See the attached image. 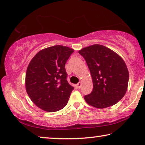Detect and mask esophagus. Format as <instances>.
<instances>
[{"instance_id":"obj_1","label":"esophagus","mask_w":145,"mask_h":145,"mask_svg":"<svg viewBox=\"0 0 145 145\" xmlns=\"http://www.w3.org/2000/svg\"><path fill=\"white\" fill-rule=\"evenodd\" d=\"M77 88H78V89H80V88H81V82H78L77 84Z\"/></svg>"}]
</instances>
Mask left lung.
<instances>
[{"instance_id":"8db88e82","label":"left lung","mask_w":145,"mask_h":145,"mask_svg":"<svg viewBox=\"0 0 145 145\" xmlns=\"http://www.w3.org/2000/svg\"><path fill=\"white\" fill-rule=\"evenodd\" d=\"M91 75L92 92L85 95L88 104L99 109L116 104L125 95L129 73L125 63L113 50L99 44L78 51Z\"/></svg>"}]
</instances>
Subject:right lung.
Masks as SVG:
<instances>
[{
    "mask_svg": "<svg viewBox=\"0 0 145 145\" xmlns=\"http://www.w3.org/2000/svg\"><path fill=\"white\" fill-rule=\"evenodd\" d=\"M74 50L56 45L40 50L29 63L25 88L29 98L43 111L56 112L68 104L74 88L68 82L65 64Z\"/></svg>",
    "mask_w": 145,
    "mask_h": 145,
    "instance_id": "right-lung-1",
    "label": "right lung"
}]
</instances>
